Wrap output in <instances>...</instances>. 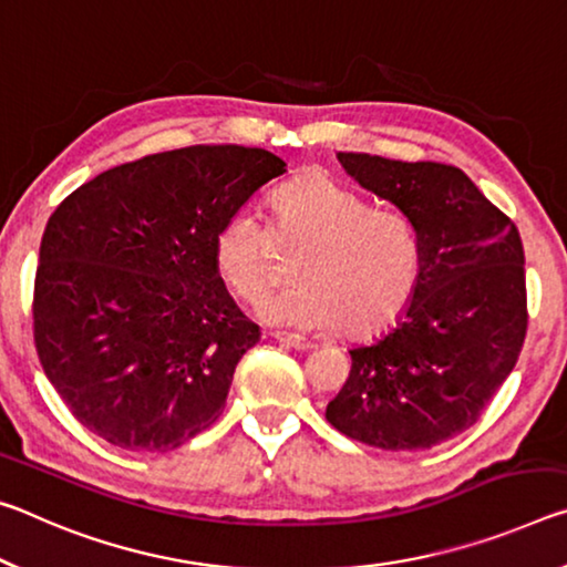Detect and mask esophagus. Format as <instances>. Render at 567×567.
<instances>
[{"label": "esophagus", "mask_w": 567, "mask_h": 567, "mask_svg": "<svg viewBox=\"0 0 567 567\" xmlns=\"http://www.w3.org/2000/svg\"><path fill=\"white\" fill-rule=\"evenodd\" d=\"M274 339L281 341L284 347H291V349H299V351H306L313 347L311 339L301 337V333H286V331H274Z\"/></svg>", "instance_id": "esophagus-1"}]
</instances>
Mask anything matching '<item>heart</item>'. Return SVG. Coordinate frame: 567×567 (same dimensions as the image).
Returning a JSON list of instances; mask_svg holds the SVG:
<instances>
[{"label": "heart", "mask_w": 567, "mask_h": 567, "mask_svg": "<svg viewBox=\"0 0 567 567\" xmlns=\"http://www.w3.org/2000/svg\"><path fill=\"white\" fill-rule=\"evenodd\" d=\"M274 236L284 246H303L293 264L301 284L258 306L266 321L371 337L402 317L420 281V244L404 216L369 208L327 175L284 185L274 196ZM213 261L244 301L261 299L278 276L271 234L248 208L223 220Z\"/></svg>", "instance_id": "heart-1"}]
</instances>
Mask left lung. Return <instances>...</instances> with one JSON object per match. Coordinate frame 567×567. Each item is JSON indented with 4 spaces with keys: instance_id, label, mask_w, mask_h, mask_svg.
<instances>
[{
    "instance_id": "1",
    "label": "left lung",
    "mask_w": 567,
    "mask_h": 567,
    "mask_svg": "<svg viewBox=\"0 0 567 567\" xmlns=\"http://www.w3.org/2000/svg\"><path fill=\"white\" fill-rule=\"evenodd\" d=\"M337 157L410 220L420 281L392 331L349 351L327 420L369 447L430 450L470 430L515 369L527 331L523 240L454 165Z\"/></svg>"
}]
</instances>
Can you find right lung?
Returning a JSON list of instances; mask_svg holds the SVG:
<instances>
[{
	"mask_svg": "<svg viewBox=\"0 0 567 567\" xmlns=\"http://www.w3.org/2000/svg\"><path fill=\"white\" fill-rule=\"evenodd\" d=\"M286 163L190 145L117 165L52 213L34 278V347L82 426L168 452L218 420L261 331L223 284L213 240Z\"/></svg>",
	"mask_w": 567,
	"mask_h": 567,
	"instance_id": "right-lung-1",
	"label": "right lung"
}]
</instances>
